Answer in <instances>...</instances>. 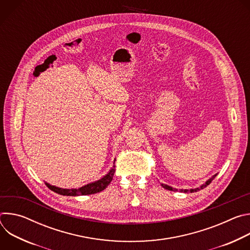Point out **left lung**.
I'll use <instances>...</instances> for the list:
<instances>
[{"instance_id": "8db88e82", "label": "left lung", "mask_w": 250, "mask_h": 250, "mask_svg": "<svg viewBox=\"0 0 250 250\" xmlns=\"http://www.w3.org/2000/svg\"><path fill=\"white\" fill-rule=\"evenodd\" d=\"M217 175H213L210 179H208L204 185H202L200 188H196V189H191V190H180V192H184V193H187V192H190V193H193V192H198L199 190H201V189H204L205 187H207L213 179H215V177H216ZM162 185V187L163 188H165V189H167V190H169V191H177V189H174V188H172V187H170V186H168V185H164V184H161Z\"/></svg>"}]
</instances>
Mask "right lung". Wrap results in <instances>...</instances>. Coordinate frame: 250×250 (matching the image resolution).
Segmentation results:
<instances>
[{
  "label": "right lung",
  "instance_id": "add662e5",
  "mask_svg": "<svg viewBox=\"0 0 250 250\" xmlns=\"http://www.w3.org/2000/svg\"><path fill=\"white\" fill-rule=\"evenodd\" d=\"M114 164H115V162H114ZM115 171H116V169H115V165H114V167L110 170V172L106 174L105 176H104L102 179H100V180H98L94 183H90L88 185H85V186H83L81 188H78V189H62V188L52 186L48 183H45V185L51 191H53L57 194L63 195V196H84V195L96 194V193H99V192L104 190L106 187L109 186V184L113 180Z\"/></svg>",
  "mask_w": 250,
  "mask_h": 250
}]
</instances>
